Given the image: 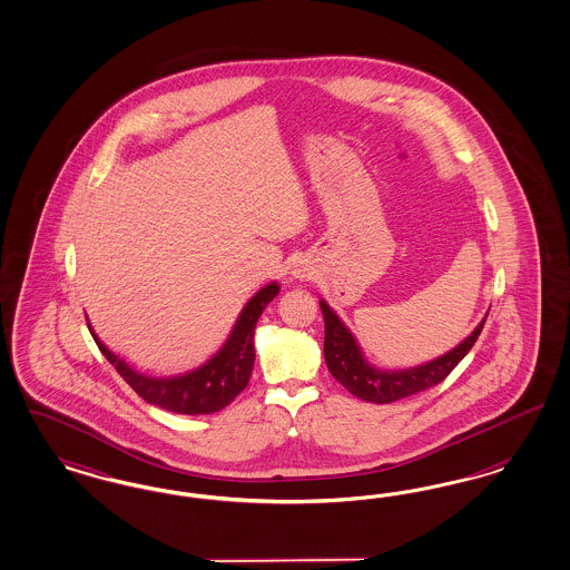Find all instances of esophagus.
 Here are the masks:
<instances>
[{
  "label": "esophagus",
  "instance_id": "1",
  "mask_svg": "<svg viewBox=\"0 0 570 570\" xmlns=\"http://www.w3.org/2000/svg\"><path fill=\"white\" fill-rule=\"evenodd\" d=\"M289 275L295 281H311V278H315L316 268L313 266V262H308V259H297V262H294Z\"/></svg>",
  "mask_w": 570,
  "mask_h": 570
}]
</instances>
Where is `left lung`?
Returning <instances> with one entry per match:
<instances>
[{
    "label": "left lung",
    "mask_w": 570,
    "mask_h": 570,
    "mask_svg": "<svg viewBox=\"0 0 570 570\" xmlns=\"http://www.w3.org/2000/svg\"><path fill=\"white\" fill-rule=\"evenodd\" d=\"M318 304L325 318L323 355L330 374L348 393L370 403H393L440 384L471 351L485 323V318H482V323L471 332V336L464 337L459 346H454L442 357L407 370H379L363 357L357 340L340 321V316L327 306V302L318 299Z\"/></svg>",
    "instance_id": "obj_1"
}]
</instances>
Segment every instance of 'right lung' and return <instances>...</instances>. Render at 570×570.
Instances as JSON below:
<instances>
[{"label":"right lung","instance_id":"right-lung-1","mask_svg":"<svg viewBox=\"0 0 570 570\" xmlns=\"http://www.w3.org/2000/svg\"><path fill=\"white\" fill-rule=\"evenodd\" d=\"M278 289L281 287L276 283H268L266 287H262L240 311L224 346L207 363L179 376L156 379V376L137 372L125 358L114 355L107 348L92 332L90 323H88V330L95 337L99 351L116 367V372L127 380L128 386L139 397L175 414H188V416L213 414L224 410L228 403H233L234 397L247 386L254 370L255 325L259 315L264 313V308L268 306V302L275 299Z\"/></svg>","mask_w":570,"mask_h":570}]
</instances>
